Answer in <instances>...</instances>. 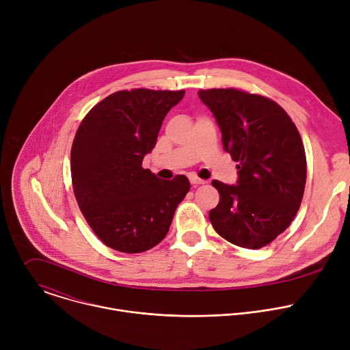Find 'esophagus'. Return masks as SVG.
<instances>
[{
	"mask_svg": "<svg viewBox=\"0 0 350 350\" xmlns=\"http://www.w3.org/2000/svg\"><path fill=\"white\" fill-rule=\"evenodd\" d=\"M189 183L193 185V187H196V185H201V184H205L206 181L205 180H201L199 177H196V176H189Z\"/></svg>",
	"mask_w": 350,
	"mask_h": 350,
	"instance_id": "esophagus-1",
	"label": "esophagus"
}]
</instances>
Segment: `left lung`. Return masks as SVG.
<instances>
[{"label": "left lung", "instance_id": "1", "mask_svg": "<svg viewBox=\"0 0 350 350\" xmlns=\"http://www.w3.org/2000/svg\"><path fill=\"white\" fill-rule=\"evenodd\" d=\"M213 113L237 185L213 180L219 205L209 219L219 235L259 249L284 232L301 206L306 184L304 142L288 113L271 99L235 88L199 90Z\"/></svg>", "mask_w": 350, "mask_h": 350}]
</instances>
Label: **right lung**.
I'll return each instance as SVG.
<instances>
[{
    "instance_id": "right-lung-1",
    "label": "right lung",
    "mask_w": 350,
    "mask_h": 350,
    "mask_svg": "<svg viewBox=\"0 0 350 350\" xmlns=\"http://www.w3.org/2000/svg\"><path fill=\"white\" fill-rule=\"evenodd\" d=\"M185 91L123 90L83 119L70 152L79 208L95 235L124 254H139L167 234L189 191L185 176L161 180L142 159L154 149L162 122Z\"/></svg>"
}]
</instances>
